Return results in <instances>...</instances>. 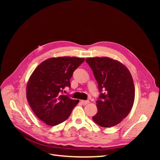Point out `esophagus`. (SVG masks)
I'll use <instances>...</instances> for the list:
<instances>
[{
    "label": "esophagus",
    "instance_id": "obj_1",
    "mask_svg": "<svg viewBox=\"0 0 160 160\" xmlns=\"http://www.w3.org/2000/svg\"><path fill=\"white\" fill-rule=\"evenodd\" d=\"M81 103L83 105H87L89 103V101H85V100H81Z\"/></svg>",
    "mask_w": 160,
    "mask_h": 160
}]
</instances>
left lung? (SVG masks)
Masks as SVG:
<instances>
[{
	"label": "left lung",
	"mask_w": 160,
	"mask_h": 160,
	"mask_svg": "<svg viewBox=\"0 0 160 160\" xmlns=\"http://www.w3.org/2000/svg\"><path fill=\"white\" fill-rule=\"evenodd\" d=\"M85 61L93 72L101 93L96 101L98 113L92 119L101 127L115 126L127 117L133 107L132 76L122 62L109 57H91Z\"/></svg>",
	"instance_id": "obj_1"
}]
</instances>
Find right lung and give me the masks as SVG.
<instances>
[{
  "label": "right lung",
  "mask_w": 160,
  "mask_h": 160,
  "mask_svg": "<svg viewBox=\"0 0 160 160\" xmlns=\"http://www.w3.org/2000/svg\"><path fill=\"white\" fill-rule=\"evenodd\" d=\"M85 61L75 57H52L42 61L28 81L27 99L37 117L55 126L68 118L79 100L62 95L74 71Z\"/></svg>",
  "instance_id": "obj_1"
}]
</instances>
